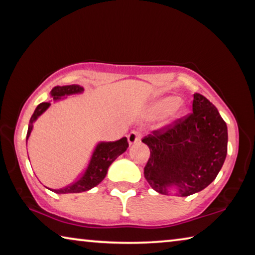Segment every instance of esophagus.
Instances as JSON below:
<instances>
[{
    "label": "esophagus",
    "instance_id": "obj_1",
    "mask_svg": "<svg viewBox=\"0 0 255 255\" xmlns=\"http://www.w3.org/2000/svg\"><path fill=\"white\" fill-rule=\"evenodd\" d=\"M140 137H141V135L138 131L132 130V131L129 132L128 136H127V139H128L129 145L135 144V143H137V141H139L140 140Z\"/></svg>",
    "mask_w": 255,
    "mask_h": 255
}]
</instances>
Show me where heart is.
<instances>
[{
  "mask_svg": "<svg viewBox=\"0 0 255 255\" xmlns=\"http://www.w3.org/2000/svg\"><path fill=\"white\" fill-rule=\"evenodd\" d=\"M178 103H179V100L176 98H167L161 102L159 107H161L162 109H172V108L178 106Z\"/></svg>",
  "mask_w": 255,
  "mask_h": 255,
  "instance_id": "obj_1",
  "label": "heart"
}]
</instances>
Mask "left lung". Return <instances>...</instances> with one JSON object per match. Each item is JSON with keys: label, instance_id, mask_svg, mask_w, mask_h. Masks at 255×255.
Segmentation results:
<instances>
[{"label": "left lung", "instance_id": "8db88e82", "mask_svg": "<svg viewBox=\"0 0 255 255\" xmlns=\"http://www.w3.org/2000/svg\"><path fill=\"white\" fill-rule=\"evenodd\" d=\"M227 126L213 103L193 94L192 112L144 137V176L161 195L188 197L213 182L227 154Z\"/></svg>", "mask_w": 255, "mask_h": 255}]
</instances>
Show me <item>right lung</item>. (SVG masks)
<instances>
[{"mask_svg":"<svg viewBox=\"0 0 255 255\" xmlns=\"http://www.w3.org/2000/svg\"><path fill=\"white\" fill-rule=\"evenodd\" d=\"M83 88L80 85H65V86H55L51 90V97L54 100H58L60 97L70 96V94L81 93L83 91ZM50 106V102H42L36 108L33 115L30 119V124L27 132V140L30 136V132L32 130V124L39 116L47 110V108ZM128 147V141L126 137H123L122 139L116 141H101L97 145L96 149L92 154L91 161H90L88 167L84 171V173L80 176V179L67 185L65 188L51 190L56 193H79L96 187L101 181L106 178L108 169L111 165V163L117 158L119 155H122Z\"/></svg>","mask_w":255,"mask_h":255,"instance_id":"obj_1","label":"right lung"}]
</instances>
